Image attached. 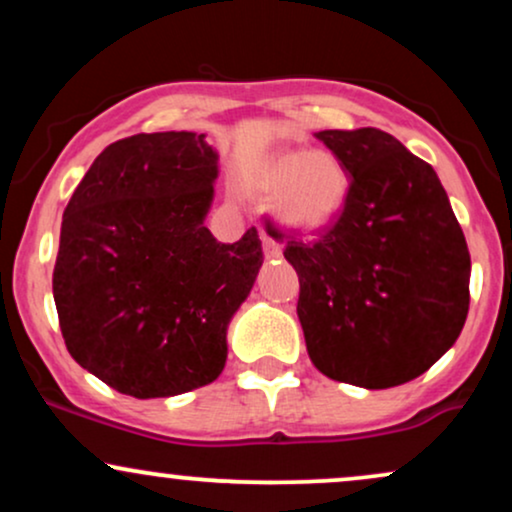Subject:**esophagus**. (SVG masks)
Here are the masks:
<instances>
[{"label": "esophagus", "mask_w": 512, "mask_h": 512, "mask_svg": "<svg viewBox=\"0 0 512 512\" xmlns=\"http://www.w3.org/2000/svg\"><path fill=\"white\" fill-rule=\"evenodd\" d=\"M262 248H264V255H267L269 260H276V257H281V245L276 243L272 236H267V233H262Z\"/></svg>", "instance_id": "esophagus-1"}]
</instances>
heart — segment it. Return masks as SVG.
<instances>
[{
	"mask_svg": "<svg viewBox=\"0 0 512 512\" xmlns=\"http://www.w3.org/2000/svg\"><path fill=\"white\" fill-rule=\"evenodd\" d=\"M255 190L274 197L279 223L291 231H325L339 219L349 197V173L330 151H284L255 175Z\"/></svg>",
	"mask_w": 512,
	"mask_h": 512,
	"instance_id": "1",
	"label": "heart"
}]
</instances>
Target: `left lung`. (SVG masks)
Segmentation results:
<instances>
[{
    "label": "left lung",
    "mask_w": 512,
    "mask_h": 512,
    "mask_svg": "<svg viewBox=\"0 0 512 512\" xmlns=\"http://www.w3.org/2000/svg\"><path fill=\"white\" fill-rule=\"evenodd\" d=\"M315 137L344 163L349 197L315 243L286 236L308 356L339 383H409L467 320V240L436 170L392 134L361 127Z\"/></svg>",
    "instance_id": "8db88e82"
}]
</instances>
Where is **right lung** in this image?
I'll return each mask as SVG.
<instances>
[{"label":"right lung","mask_w":512,"mask_h":512,"mask_svg":"<svg viewBox=\"0 0 512 512\" xmlns=\"http://www.w3.org/2000/svg\"><path fill=\"white\" fill-rule=\"evenodd\" d=\"M216 178L207 134H134L91 163L64 209L52 272L64 344L122 395L175 397L226 366L264 255L255 228L219 243L204 226Z\"/></svg>","instance_id":"1"}]
</instances>
